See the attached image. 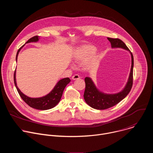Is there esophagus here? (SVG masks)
<instances>
[{
	"instance_id": "obj_1",
	"label": "esophagus",
	"mask_w": 153,
	"mask_h": 153,
	"mask_svg": "<svg viewBox=\"0 0 153 153\" xmlns=\"http://www.w3.org/2000/svg\"><path fill=\"white\" fill-rule=\"evenodd\" d=\"M80 79V76L78 74H74L72 77V79L73 80H76V79Z\"/></svg>"
}]
</instances>
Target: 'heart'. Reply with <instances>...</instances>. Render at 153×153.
I'll return each mask as SVG.
<instances>
[{
	"instance_id": "obj_1",
	"label": "heart",
	"mask_w": 153,
	"mask_h": 153,
	"mask_svg": "<svg viewBox=\"0 0 153 153\" xmlns=\"http://www.w3.org/2000/svg\"><path fill=\"white\" fill-rule=\"evenodd\" d=\"M96 47L91 45H83L77 47L73 54V59L76 63L82 64L88 61L96 52Z\"/></svg>"
}]
</instances>
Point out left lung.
Returning a JSON list of instances; mask_svg holds the SVG:
<instances>
[{
  "label": "left lung",
  "instance_id": "left-lung-1",
  "mask_svg": "<svg viewBox=\"0 0 153 153\" xmlns=\"http://www.w3.org/2000/svg\"><path fill=\"white\" fill-rule=\"evenodd\" d=\"M110 42L112 48H122L127 50L131 57V66L128 79V81L123 90L117 93L107 94L100 91L96 86L92 79L90 77L85 78V90L84 92V99L86 103L91 108L96 110H105L110 108L122 100L129 94L133 86V76L134 58L133 54L125 45V43L119 39L107 38Z\"/></svg>",
  "mask_w": 153,
  "mask_h": 153
}]
</instances>
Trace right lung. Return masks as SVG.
<instances>
[{"label": "right lung", "mask_w": 153, "mask_h": 153, "mask_svg": "<svg viewBox=\"0 0 153 153\" xmlns=\"http://www.w3.org/2000/svg\"><path fill=\"white\" fill-rule=\"evenodd\" d=\"M39 39L40 38L39 36H34L33 37H31L25 43V44L26 43H28L31 42H37L39 41ZM25 45H24L21 48H20V49L18 50L16 54V62L17 60V57L19 52L20 51L21 49L25 46ZM16 74V72L15 71L14 74V82L16 88L20 96L30 106L39 110H47L56 106L59 103V102L61 99L65 86H66L71 82L70 79L68 77L62 79L57 82V83L56 84L53 89L48 94L40 97L33 98V97H30L26 96L19 90V88H18V86L17 85Z\"/></svg>", "instance_id": "1"}]
</instances>
